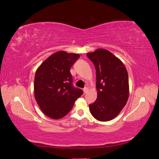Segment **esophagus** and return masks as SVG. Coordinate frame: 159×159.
Wrapping results in <instances>:
<instances>
[{
	"mask_svg": "<svg viewBox=\"0 0 159 159\" xmlns=\"http://www.w3.org/2000/svg\"><path fill=\"white\" fill-rule=\"evenodd\" d=\"M83 91H84V94H85L86 93L88 92V88H85L84 89V90H83Z\"/></svg>",
	"mask_w": 159,
	"mask_h": 159,
	"instance_id": "obj_1",
	"label": "esophagus"
}]
</instances>
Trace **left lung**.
I'll return each mask as SVG.
<instances>
[{
	"instance_id": "8db88e82",
	"label": "left lung",
	"mask_w": 159,
	"mask_h": 159,
	"mask_svg": "<svg viewBox=\"0 0 159 159\" xmlns=\"http://www.w3.org/2000/svg\"><path fill=\"white\" fill-rule=\"evenodd\" d=\"M96 71L98 98L89 105L93 117L99 121L116 117L125 106L129 95V77L121 60L107 50L99 48L87 54Z\"/></svg>"
}]
</instances>
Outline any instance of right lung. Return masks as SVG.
<instances>
[{
  "label": "right lung",
  "instance_id": "1",
  "mask_svg": "<svg viewBox=\"0 0 159 159\" xmlns=\"http://www.w3.org/2000/svg\"><path fill=\"white\" fill-rule=\"evenodd\" d=\"M80 57L78 54L58 51L42 62L34 76V97L46 116L59 119L73 107L83 91L72 86L70 68Z\"/></svg>",
  "mask_w": 159,
  "mask_h": 159
}]
</instances>
